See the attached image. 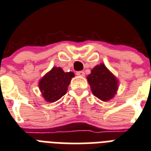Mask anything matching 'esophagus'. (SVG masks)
<instances>
[{
  "mask_svg": "<svg viewBox=\"0 0 151 151\" xmlns=\"http://www.w3.org/2000/svg\"><path fill=\"white\" fill-rule=\"evenodd\" d=\"M76 74H77L78 76L83 77V76H85V72H84V71H78V72L76 73Z\"/></svg>",
  "mask_w": 151,
  "mask_h": 151,
  "instance_id": "34e87169",
  "label": "esophagus"
}]
</instances>
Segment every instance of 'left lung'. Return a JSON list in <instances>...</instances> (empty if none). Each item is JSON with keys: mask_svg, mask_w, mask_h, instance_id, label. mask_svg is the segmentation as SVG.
Returning a JSON list of instances; mask_svg holds the SVG:
<instances>
[{"mask_svg": "<svg viewBox=\"0 0 151 151\" xmlns=\"http://www.w3.org/2000/svg\"><path fill=\"white\" fill-rule=\"evenodd\" d=\"M87 79L93 95L101 101H109L116 93L118 81L104 64L95 66Z\"/></svg>", "mask_w": 151, "mask_h": 151, "instance_id": "obj_1", "label": "left lung"}]
</instances>
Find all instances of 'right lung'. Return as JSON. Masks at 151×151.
<instances>
[{
  "label": "right lung",
  "mask_w": 151,
  "mask_h": 151,
  "mask_svg": "<svg viewBox=\"0 0 151 151\" xmlns=\"http://www.w3.org/2000/svg\"><path fill=\"white\" fill-rule=\"evenodd\" d=\"M73 77H74L73 72L65 73L60 67L52 68L39 84L45 100L48 102H55L64 96Z\"/></svg>",
  "instance_id": "right-lung-1"
}]
</instances>
